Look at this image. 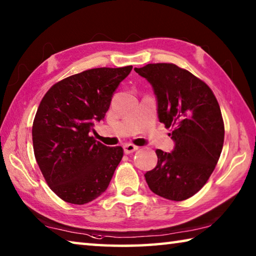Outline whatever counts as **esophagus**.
Wrapping results in <instances>:
<instances>
[{"instance_id":"34e87169","label":"esophagus","mask_w":256,"mask_h":256,"mask_svg":"<svg viewBox=\"0 0 256 256\" xmlns=\"http://www.w3.org/2000/svg\"><path fill=\"white\" fill-rule=\"evenodd\" d=\"M123 148H124V152L126 154H128L134 152V151H136L138 149V146H134L132 144H126L123 146Z\"/></svg>"}]
</instances>
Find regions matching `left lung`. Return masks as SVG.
<instances>
[{
	"label": "left lung",
	"instance_id": "1",
	"mask_svg": "<svg viewBox=\"0 0 256 256\" xmlns=\"http://www.w3.org/2000/svg\"><path fill=\"white\" fill-rule=\"evenodd\" d=\"M134 71L152 86L159 120L172 130L175 142L170 154L156 150L158 162L146 172V183L167 200H186L206 185L222 154L224 125L219 104L206 82L172 63Z\"/></svg>",
	"mask_w": 256,
	"mask_h": 256
}]
</instances>
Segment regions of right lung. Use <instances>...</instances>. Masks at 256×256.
Masks as SVG:
<instances>
[{
	"label": "right lung",
	"mask_w": 256,
	"mask_h": 256,
	"mask_svg": "<svg viewBox=\"0 0 256 256\" xmlns=\"http://www.w3.org/2000/svg\"><path fill=\"white\" fill-rule=\"evenodd\" d=\"M131 70L132 66L90 68L56 82L42 97L32 124L34 158L63 201L84 204L110 185L123 148L104 146L90 133Z\"/></svg>",
	"instance_id": "1"
}]
</instances>
